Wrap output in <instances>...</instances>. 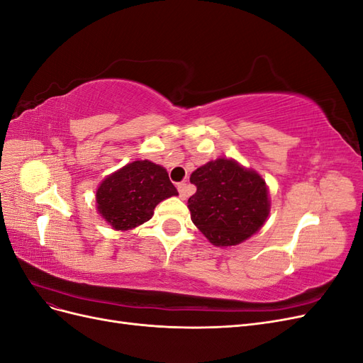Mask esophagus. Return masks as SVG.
Listing matches in <instances>:
<instances>
[{
  "label": "esophagus",
  "instance_id": "esophagus-1",
  "mask_svg": "<svg viewBox=\"0 0 363 363\" xmlns=\"http://www.w3.org/2000/svg\"><path fill=\"white\" fill-rule=\"evenodd\" d=\"M177 189H179V194H180V199L182 200L188 199V184H186V183H179L177 184Z\"/></svg>",
  "mask_w": 363,
  "mask_h": 363
}]
</instances>
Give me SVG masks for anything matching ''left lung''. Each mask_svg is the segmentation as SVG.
Listing matches in <instances>:
<instances>
[{"instance_id":"1","label":"left lung","mask_w":363,"mask_h":363,"mask_svg":"<svg viewBox=\"0 0 363 363\" xmlns=\"http://www.w3.org/2000/svg\"><path fill=\"white\" fill-rule=\"evenodd\" d=\"M196 192L188 200L192 223L213 245L242 242L265 223L268 189L259 174L228 159H216L192 172Z\"/></svg>"}]
</instances>
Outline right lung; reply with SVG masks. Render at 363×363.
Segmentation results:
<instances>
[{"label": "right lung", "instance_id": "right-lung-1", "mask_svg": "<svg viewBox=\"0 0 363 363\" xmlns=\"http://www.w3.org/2000/svg\"><path fill=\"white\" fill-rule=\"evenodd\" d=\"M179 195L167 169L150 160H136L108 175L96 191L98 212L116 230L147 223L155 207Z\"/></svg>", "mask_w": 363, "mask_h": 363}]
</instances>
